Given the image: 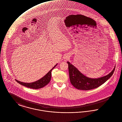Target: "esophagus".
Instances as JSON below:
<instances>
[{"instance_id": "obj_1", "label": "esophagus", "mask_w": 122, "mask_h": 122, "mask_svg": "<svg viewBox=\"0 0 122 122\" xmlns=\"http://www.w3.org/2000/svg\"><path fill=\"white\" fill-rule=\"evenodd\" d=\"M68 59V57H65V60H67Z\"/></svg>"}]
</instances>
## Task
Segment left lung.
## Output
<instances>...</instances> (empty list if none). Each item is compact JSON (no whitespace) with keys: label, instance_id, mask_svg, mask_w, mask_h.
Masks as SVG:
<instances>
[{"label":"left lung","instance_id":"obj_1","mask_svg":"<svg viewBox=\"0 0 122 122\" xmlns=\"http://www.w3.org/2000/svg\"><path fill=\"white\" fill-rule=\"evenodd\" d=\"M67 63L72 85L76 88L82 90H91L101 86L112 76L115 69V67L112 72L106 76L98 78H90L83 75L69 62H67Z\"/></svg>","mask_w":122,"mask_h":122}]
</instances>
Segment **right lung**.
Segmentation results:
<instances>
[{
	"label": "right lung",
	"instance_id": "1",
	"mask_svg": "<svg viewBox=\"0 0 122 122\" xmlns=\"http://www.w3.org/2000/svg\"><path fill=\"white\" fill-rule=\"evenodd\" d=\"M57 65V64L55 65L44 76H43L42 78L37 81H36L31 82V83H25V82L20 81L16 79L15 80L16 81V82H17L18 83L20 84L21 85H22V86H25L29 88L35 89L41 88L42 87H43L44 86H46L47 84H48L49 83V82L50 81L51 76V71Z\"/></svg>",
	"mask_w": 122,
	"mask_h": 122
}]
</instances>
